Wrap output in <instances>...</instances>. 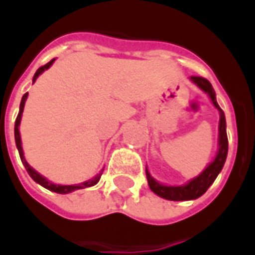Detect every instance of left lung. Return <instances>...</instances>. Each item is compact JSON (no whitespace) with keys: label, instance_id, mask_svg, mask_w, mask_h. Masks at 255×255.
Returning a JSON list of instances; mask_svg holds the SVG:
<instances>
[{"label":"left lung","instance_id":"obj_1","mask_svg":"<svg viewBox=\"0 0 255 255\" xmlns=\"http://www.w3.org/2000/svg\"><path fill=\"white\" fill-rule=\"evenodd\" d=\"M192 81L196 83L200 88H202L204 91L208 92L210 96V99L213 102L218 111H220V148H218V153L216 156V159L209 167L206 168L198 177L193 178L192 181H189L186 185L182 186H167L161 185L156 181L155 178L151 177V174L148 173V170H145L147 173L148 185L151 188L153 193L163 198H167L170 201H185V200H196L200 196L205 193L208 188H209L218 173L221 172L224 164H225L226 156H228V136H226V122H225V114L221 110V107L218 106L217 100H216V92H214L213 87L210 85V82L208 79L202 77H192Z\"/></svg>","mask_w":255,"mask_h":255}]
</instances>
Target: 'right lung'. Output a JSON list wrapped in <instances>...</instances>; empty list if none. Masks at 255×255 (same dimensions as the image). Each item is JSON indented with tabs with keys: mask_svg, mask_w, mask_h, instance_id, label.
<instances>
[{
	"mask_svg": "<svg viewBox=\"0 0 255 255\" xmlns=\"http://www.w3.org/2000/svg\"><path fill=\"white\" fill-rule=\"evenodd\" d=\"M53 62H54V59H51V61H50L49 63H46L45 66H41V67L37 70V73L34 74L33 82L37 79V77L39 75V74L43 73L46 69H49L50 66L53 65ZM26 98H27V92H26L25 95L22 96L21 104H19V112H18L17 119H15V124H14V137H15V145H17L18 152H19V157H21V161L23 163V165H25L26 170H27V173L30 174V177L33 178L35 182H38L39 185H42L43 188H46V189L53 190V192H55V193H61V194L70 193V192H73V190L82 189V188H87V186L95 185L96 182L99 181L100 174H99V176H96V177L92 178V180H90V181H86V182H83V184H79V185H55V184H51L50 181H47L45 177H42L41 174L37 173V172H35L33 168L30 167L29 164L26 163L25 157H23V151H22V147H21V136H19V131H18V126H19V122H21V116H22V112H23V106H25Z\"/></svg>",
	"mask_w": 255,
	"mask_h": 255,
	"instance_id": "obj_1",
	"label": "right lung"
}]
</instances>
